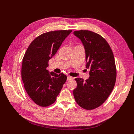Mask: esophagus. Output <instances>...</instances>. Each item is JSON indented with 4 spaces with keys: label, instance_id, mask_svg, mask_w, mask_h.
Here are the masks:
<instances>
[{
    "label": "esophagus",
    "instance_id": "1",
    "mask_svg": "<svg viewBox=\"0 0 134 134\" xmlns=\"http://www.w3.org/2000/svg\"><path fill=\"white\" fill-rule=\"evenodd\" d=\"M72 79V77H71V76H67V81H69V80H71V79Z\"/></svg>",
    "mask_w": 134,
    "mask_h": 134
}]
</instances>
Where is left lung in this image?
<instances>
[{
    "label": "left lung",
    "mask_w": 134,
    "mask_h": 134,
    "mask_svg": "<svg viewBox=\"0 0 134 134\" xmlns=\"http://www.w3.org/2000/svg\"><path fill=\"white\" fill-rule=\"evenodd\" d=\"M81 39L86 53L89 79L75 78L77 86L73 90L79 106L86 110L99 107L107 100L114 88L116 69L114 56L108 42L98 34L90 30L74 32Z\"/></svg>",
    "instance_id": "obj_1"
}]
</instances>
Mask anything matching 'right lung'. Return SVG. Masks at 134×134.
Segmentation results:
<instances>
[{
  "mask_svg": "<svg viewBox=\"0 0 134 134\" xmlns=\"http://www.w3.org/2000/svg\"><path fill=\"white\" fill-rule=\"evenodd\" d=\"M72 30H56L44 33L31 42L22 59L21 77L25 89L34 102L46 107L55 102L67 80L60 74L47 70L49 60L59 49Z\"/></svg>",
  "mask_w": 134,
  "mask_h": 134,
  "instance_id": "1",
  "label": "right lung"
}]
</instances>
